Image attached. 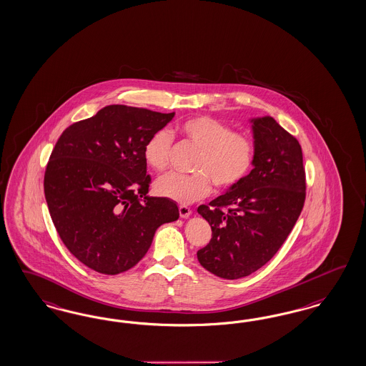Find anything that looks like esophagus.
Segmentation results:
<instances>
[{"mask_svg":"<svg viewBox=\"0 0 366 366\" xmlns=\"http://www.w3.org/2000/svg\"><path fill=\"white\" fill-rule=\"evenodd\" d=\"M178 212H179V216H181L182 219L189 217L190 214H192L189 207H187V205H179V207H178Z\"/></svg>","mask_w":366,"mask_h":366,"instance_id":"34e87169","label":"esophagus"}]
</instances>
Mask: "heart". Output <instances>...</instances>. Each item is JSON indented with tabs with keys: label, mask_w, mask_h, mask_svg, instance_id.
<instances>
[{
	"label": "heart",
	"mask_w": 366,
	"mask_h": 366,
	"mask_svg": "<svg viewBox=\"0 0 366 366\" xmlns=\"http://www.w3.org/2000/svg\"><path fill=\"white\" fill-rule=\"evenodd\" d=\"M177 132L199 149L194 158V174L167 173L159 177L154 190L158 196L178 204H192L211 192V181L217 189H227L252 170L254 143L243 132H234L227 123L212 116H193L177 127ZM172 135L159 129L144 144L143 155L147 164L162 172L169 164Z\"/></svg>",
	"instance_id": "obj_1"
}]
</instances>
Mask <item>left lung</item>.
Returning <instances> with one entry per match:
<instances>
[{
	"label": "left lung",
	"instance_id": "left-lung-1",
	"mask_svg": "<svg viewBox=\"0 0 366 366\" xmlns=\"http://www.w3.org/2000/svg\"><path fill=\"white\" fill-rule=\"evenodd\" d=\"M252 170L197 212L212 238L197 252L217 277H246L269 262L288 238L305 200V172L297 139L270 117H255Z\"/></svg>",
	"mask_w": 366,
	"mask_h": 366
}]
</instances>
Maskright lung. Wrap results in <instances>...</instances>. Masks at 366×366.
Segmentation results:
<instances>
[{
	"instance_id": "obj_1",
	"label": "right lung",
	"mask_w": 366,
	"mask_h": 366,
	"mask_svg": "<svg viewBox=\"0 0 366 366\" xmlns=\"http://www.w3.org/2000/svg\"><path fill=\"white\" fill-rule=\"evenodd\" d=\"M172 114L108 105L67 127L44 174L52 223L79 262L123 273L146 255L157 228L179 217L174 202L147 196L146 142Z\"/></svg>"
}]
</instances>
